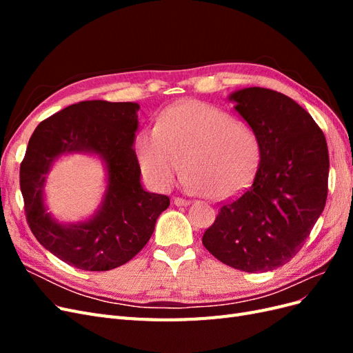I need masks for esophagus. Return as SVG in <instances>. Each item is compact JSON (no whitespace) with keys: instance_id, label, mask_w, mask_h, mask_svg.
Masks as SVG:
<instances>
[{"instance_id":"obj_1","label":"esophagus","mask_w":353,"mask_h":353,"mask_svg":"<svg viewBox=\"0 0 353 353\" xmlns=\"http://www.w3.org/2000/svg\"><path fill=\"white\" fill-rule=\"evenodd\" d=\"M188 200H185V199H183V197H175L174 199V205L175 206H187L188 205Z\"/></svg>"}]
</instances>
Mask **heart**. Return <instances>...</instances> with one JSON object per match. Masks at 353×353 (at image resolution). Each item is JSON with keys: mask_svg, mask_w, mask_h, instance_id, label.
<instances>
[{"mask_svg": "<svg viewBox=\"0 0 353 353\" xmlns=\"http://www.w3.org/2000/svg\"><path fill=\"white\" fill-rule=\"evenodd\" d=\"M135 152L153 187H172L184 165L185 184L215 200L239 194L259 163V141L252 128L200 101L170 105L156 126L137 135Z\"/></svg>", "mask_w": 353, "mask_h": 353, "instance_id": "heart-1", "label": "heart"}]
</instances>
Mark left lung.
<instances>
[{
  "instance_id": "1",
  "label": "left lung",
  "mask_w": 353,
  "mask_h": 353,
  "mask_svg": "<svg viewBox=\"0 0 353 353\" xmlns=\"http://www.w3.org/2000/svg\"><path fill=\"white\" fill-rule=\"evenodd\" d=\"M259 141L253 184L223 203L203 234L218 261L244 272H266L303 248L328 193V148L324 132L287 95L252 87L230 95Z\"/></svg>"
}]
</instances>
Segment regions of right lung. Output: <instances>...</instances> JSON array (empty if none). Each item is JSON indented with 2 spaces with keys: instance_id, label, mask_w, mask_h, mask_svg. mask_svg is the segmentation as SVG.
Segmentation results:
<instances>
[{
  "instance_id": "obj_1",
  "label": "right lung",
  "mask_w": 353,
  "mask_h": 353,
  "mask_svg": "<svg viewBox=\"0 0 353 353\" xmlns=\"http://www.w3.org/2000/svg\"><path fill=\"white\" fill-rule=\"evenodd\" d=\"M137 103L103 100L72 104L42 121L20 163V190L35 239L68 265L83 271L117 268L140 252L154 231L169 197L143 190L135 156ZM88 151L108 165L110 184L101 210L87 223L60 226L45 212V174L60 154Z\"/></svg>"
}]
</instances>
